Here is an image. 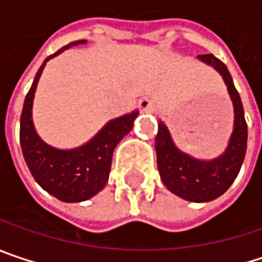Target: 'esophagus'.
I'll use <instances>...</instances> for the list:
<instances>
[{
	"mask_svg": "<svg viewBox=\"0 0 262 262\" xmlns=\"http://www.w3.org/2000/svg\"><path fill=\"white\" fill-rule=\"evenodd\" d=\"M139 107H140L141 112H154L155 110V104L152 103L150 100H147V98H143V100H140V103H139Z\"/></svg>",
	"mask_w": 262,
	"mask_h": 262,
	"instance_id": "1",
	"label": "esophagus"
}]
</instances>
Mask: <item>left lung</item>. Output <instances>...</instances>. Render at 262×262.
Masks as SVG:
<instances>
[{"label": "left lung", "mask_w": 262, "mask_h": 262, "mask_svg": "<svg viewBox=\"0 0 262 262\" xmlns=\"http://www.w3.org/2000/svg\"><path fill=\"white\" fill-rule=\"evenodd\" d=\"M203 62L215 68L227 84L234 105V128L225 152L215 159L201 161L179 150L164 122L159 121L155 137L157 162L161 180L168 191L186 201L206 203L221 196L237 178L243 164L248 143V125L243 104L233 83L231 74L213 55H200Z\"/></svg>", "instance_id": "1"}]
</instances>
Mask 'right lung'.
<instances>
[{
	"mask_svg": "<svg viewBox=\"0 0 262 262\" xmlns=\"http://www.w3.org/2000/svg\"><path fill=\"white\" fill-rule=\"evenodd\" d=\"M84 43L86 40L73 41L46 58L25 97L20 115V146L32 178L45 191L66 203L89 200L103 189L110 174L113 150L133 129L134 121L139 116L136 110L116 118L105 123L103 129L83 146L70 150L52 147L38 137L32 123V100L45 66L61 52Z\"/></svg>",
	"mask_w": 262,
	"mask_h": 262,
	"instance_id": "add662e5",
	"label": "right lung"
}]
</instances>
